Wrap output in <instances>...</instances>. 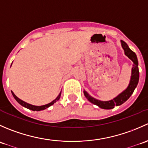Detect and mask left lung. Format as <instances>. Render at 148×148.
I'll use <instances>...</instances> for the list:
<instances>
[{
	"instance_id": "1",
	"label": "left lung",
	"mask_w": 148,
	"mask_h": 148,
	"mask_svg": "<svg viewBox=\"0 0 148 148\" xmlns=\"http://www.w3.org/2000/svg\"><path fill=\"white\" fill-rule=\"evenodd\" d=\"M121 45L123 49L125 54L132 61L133 65L132 68V73H131L130 80L128 84L127 87L122 92H121L120 95H117L114 99L109 101H101L99 99H97L95 98L92 97V96L89 95L85 90H84V94L86 97V99L92 104L98 106L99 107L104 110H111L114 107V106H120L126 102L131 95L133 93L134 90L137 87L138 82H139V69H138V61L137 58L136 54L135 52L132 51L129 48L127 44L124 41L121 40Z\"/></svg>"
}]
</instances>
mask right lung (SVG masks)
Instances as JSON below:
<instances>
[{
  "instance_id": "add662e5",
  "label": "right lung",
  "mask_w": 148,
  "mask_h": 148,
  "mask_svg": "<svg viewBox=\"0 0 148 148\" xmlns=\"http://www.w3.org/2000/svg\"><path fill=\"white\" fill-rule=\"evenodd\" d=\"M11 92H12V95H13V97L15 98V99H16V100L17 101V102L21 104V105L23 106V107H26V108L28 109V110H33V111H41V110H45V109L48 108V107H50V106L53 105V104H54L55 102H56L58 100H59V99H60L61 94H62V92H61L59 94V95H58L57 97H56V99H54V100L52 101L51 102L49 103V104H45V105L36 106V105H32V104H28V103L24 102V101H23V100H21V99H19V98L17 96H16V95H15V94L13 93V92H12V91H11Z\"/></svg>"
}]
</instances>
